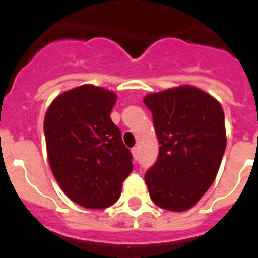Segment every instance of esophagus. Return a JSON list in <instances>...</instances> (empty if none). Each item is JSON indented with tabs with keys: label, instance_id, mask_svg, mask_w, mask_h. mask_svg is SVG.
<instances>
[{
	"label": "esophagus",
	"instance_id": "34e87169",
	"mask_svg": "<svg viewBox=\"0 0 258 258\" xmlns=\"http://www.w3.org/2000/svg\"><path fill=\"white\" fill-rule=\"evenodd\" d=\"M131 153H133V157H134V160L137 161L138 158H139V149H138V147H134L133 150H131Z\"/></svg>",
	"mask_w": 258,
	"mask_h": 258
}]
</instances>
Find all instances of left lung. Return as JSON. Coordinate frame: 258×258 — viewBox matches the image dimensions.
I'll list each match as a JSON object with an SVG mask.
<instances>
[{
  "mask_svg": "<svg viewBox=\"0 0 258 258\" xmlns=\"http://www.w3.org/2000/svg\"><path fill=\"white\" fill-rule=\"evenodd\" d=\"M160 151L145 174L151 200L169 211H185L211 186L226 150L221 104L189 85L147 94Z\"/></svg>",
  "mask_w": 258,
  "mask_h": 258,
  "instance_id": "obj_1",
  "label": "left lung"
}]
</instances>
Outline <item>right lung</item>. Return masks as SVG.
<instances>
[{"mask_svg":"<svg viewBox=\"0 0 258 258\" xmlns=\"http://www.w3.org/2000/svg\"><path fill=\"white\" fill-rule=\"evenodd\" d=\"M116 98L104 88L78 86L59 94L44 117L51 172L74 203L90 210L115 203L133 172V155L109 116Z\"/></svg>","mask_w":258,"mask_h":258,"instance_id":"obj_1","label":"right lung"}]
</instances>
